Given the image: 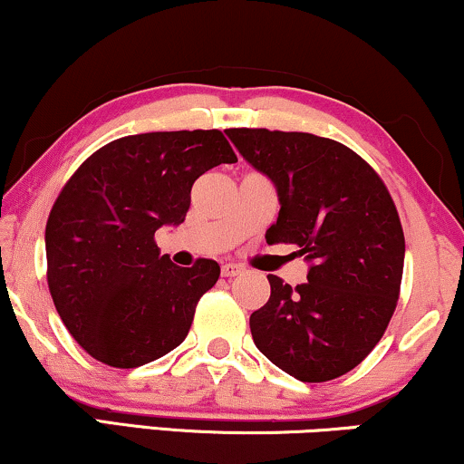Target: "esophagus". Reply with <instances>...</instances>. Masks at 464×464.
<instances>
[{"label": "esophagus", "mask_w": 464, "mask_h": 464, "mask_svg": "<svg viewBox=\"0 0 464 464\" xmlns=\"http://www.w3.org/2000/svg\"><path fill=\"white\" fill-rule=\"evenodd\" d=\"M245 268L241 265H234V262H226V265L221 266V276L223 277H237L241 276Z\"/></svg>", "instance_id": "1"}]
</instances>
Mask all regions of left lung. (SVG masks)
I'll list each match as a JSON object with an SVG mask.
<instances>
[{"mask_svg":"<svg viewBox=\"0 0 464 464\" xmlns=\"http://www.w3.org/2000/svg\"><path fill=\"white\" fill-rule=\"evenodd\" d=\"M247 161L277 188L266 243H290L312 262L293 288L268 276L271 296L249 318L268 362L303 382L357 368L396 312L404 232L385 182L357 152L312 133L227 129Z\"/></svg>","mask_w":464,"mask_h":464,"instance_id":"left-lung-1","label":"left lung"}]
</instances>
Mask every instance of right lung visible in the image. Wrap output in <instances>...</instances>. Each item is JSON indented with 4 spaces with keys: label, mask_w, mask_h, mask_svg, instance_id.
Segmentation results:
<instances>
[{
    "label": "right lung",
    "mask_w": 464,
    "mask_h": 464,
    "mask_svg": "<svg viewBox=\"0 0 464 464\" xmlns=\"http://www.w3.org/2000/svg\"><path fill=\"white\" fill-rule=\"evenodd\" d=\"M221 163L237 154L217 129L127 135L62 187L44 230L47 284L68 334L96 362L137 368L187 337L219 265H171L154 232L185 221L193 182Z\"/></svg>",
    "instance_id": "right-lung-1"
}]
</instances>
